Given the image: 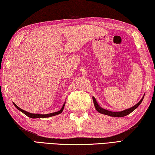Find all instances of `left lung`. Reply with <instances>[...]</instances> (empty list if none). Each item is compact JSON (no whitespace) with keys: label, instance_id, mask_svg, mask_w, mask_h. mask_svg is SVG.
Instances as JSON below:
<instances>
[{"label":"left lung","instance_id":"8db88e82","mask_svg":"<svg viewBox=\"0 0 155 155\" xmlns=\"http://www.w3.org/2000/svg\"><path fill=\"white\" fill-rule=\"evenodd\" d=\"M143 98H144V97H142V99L140 100V102L134 106L133 107H131V108H130L125 110L121 111V112H112V111L107 110H105V109H104L102 108H101V107L97 104V103L96 102V100H95V98L94 97H93V100H94V106H95V109H96V110L97 112H99L100 113H102V114H106V115H108V116H111V117H122L127 116V114H130L131 112H133L135 109H136L137 107L139 106L140 104H141V102H142Z\"/></svg>","mask_w":155,"mask_h":155}]
</instances>
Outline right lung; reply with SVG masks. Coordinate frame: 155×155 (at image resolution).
I'll return each mask as SVG.
<instances>
[{
  "mask_svg": "<svg viewBox=\"0 0 155 155\" xmlns=\"http://www.w3.org/2000/svg\"><path fill=\"white\" fill-rule=\"evenodd\" d=\"M14 106H15L17 108H18L19 110H20L21 112H23L24 114H26V116H28L30 118H32V119H36V118H47V117H53V116H55V115H58L59 114H60L62 112L64 108V106H65V103L64 104V105L62 106V108H61V110L60 111L58 112H53V113H50V114H32V113H30V112H28L24 110L21 109L19 107H18L17 106L15 103H13Z\"/></svg>",
  "mask_w": 155,
  "mask_h": 155,
  "instance_id": "right-lung-1",
  "label": "right lung"
}]
</instances>
